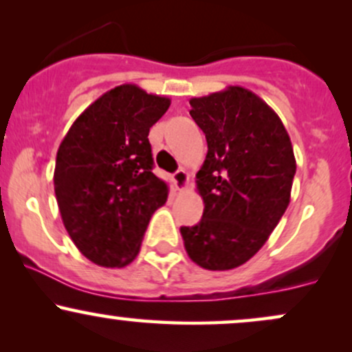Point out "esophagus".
<instances>
[{
  "label": "esophagus",
  "instance_id": "34e87169",
  "mask_svg": "<svg viewBox=\"0 0 352 352\" xmlns=\"http://www.w3.org/2000/svg\"><path fill=\"white\" fill-rule=\"evenodd\" d=\"M173 182H175V187L180 190V192H184V190H187L188 187V173L185 168H179L175 173H173Z\"/></svg>",
  "mask_w": 352,
  "mask_h": 352
}]
</instances>
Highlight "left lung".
I'll use <instances>...</instances> for the list:
<instances>
[{"label":"left lung","instance_id":"obj_1","mask_svg":"<svg viewBox=\"0 0 352 352\" xmlns=\"http://www.w3.org/2000/svg\"><path fill=\"white\" fill-rule=\"evenodd\" d=\"M208 154L197 172L205 203L195 226H182L185 251L208 270L239 267L275 230L290 203L297 170L289 133L277 113L243 87L190 100Z\"/></svg>","mask_w":352,"mask_h":352}]
</instances>
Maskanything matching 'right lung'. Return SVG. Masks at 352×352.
<instances>
[{
    "mask_svg": "<svg viewBox=\"0 0 352 352\" xmlns=\"http://www.w3.org/2000/svg\"><path fill=\"white\" fill-rule=\"evenodd\" d=\"M168 107L167 96L120 85L93 101L60 142L55 198L67 232L93 264H131L151 217L167 201L147 135Z\"/></svg>",
    "mask_w": 352,
    "mask_h": 352,
    "instance_id": "add662e5",
    "label": "right lung"
}]
</instances>
